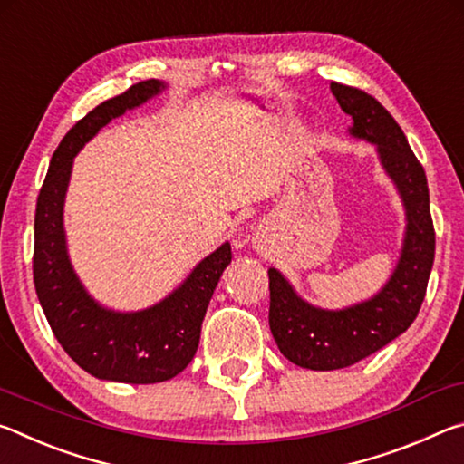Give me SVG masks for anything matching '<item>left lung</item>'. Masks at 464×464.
Here are the masks:
<instances>
[{
  "mask_svg": "<svg viewBox=\"0 0 464 464\" xmlns=\"http://www.w3.org/2000/svg\"><path fill=\"white\" fill-rule=\"evenodd\" d=\"M352 124L350 137L376 147L384 174L405 210V233L395 270L379 293L342 309H321L296 295L285 274L268 270L270 329L290 362L311 371H335L360 362L407 332L418 317L434 264L436 235L428 179L395 119L366 92L329 85Z\"/></svg>",
  "mask_w": 464,
  "mask_h": 464,
  "instance_id": "8db88e82",
  "label": "left lung"
}]
</instances>
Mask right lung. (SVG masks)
<instances>
[{
    "instance_id": "right-lung-1",
    "label": "right lung",
    "mask_w": 464,
    "mask_h": 464,
    "mask_svg": "<svg viewBox=\"0 0 464 464\" xmlns=\"http://www.w3.org/2000/svg\"><path fill=\"white\" fill-rule=\"evenodd\" d=\"M163 90L166 82H140L85 114L53 153L36 202L33 272L38 301L63 350L102 381L153 384L182 372L198 350L208 303L231 264V246L225 241L160 303L140 311H114L88 293L69 260L63 208L73 157L110 121Z\"/></svg>"
}]
</instances>
